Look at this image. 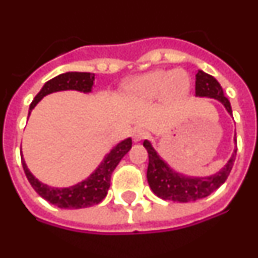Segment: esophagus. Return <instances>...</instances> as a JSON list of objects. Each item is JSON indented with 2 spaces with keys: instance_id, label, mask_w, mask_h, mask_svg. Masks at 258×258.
Masks as SVG:
<instances>
[{
  "instance_id": "1",
  "label": "esophagus",
  "mask_w": 258,
  "mask_h": 258,
  "mask_svg": "<svg viewBox=\"0 0 258 258\" xmlns=\"http://www.w3.org/2000/svg\"><path fill=\"white\" fill-rule=\"evenodd\" d=\"M132 136H133V140L136 141V142H138V141L145 140L146 137L149 136V133H147V131L143 129V127H134Z\"/></svg>"
}]
</instances>
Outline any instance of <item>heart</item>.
<instances>
[{
    "label": "heart",
    "instance_id": "b5f03b06",
    "mask_svg": "<svg viewBox=\"0 0 258 258\" xmlns=\"http://www.w3.org/2000/svg\"><path fill=\"white\" fill-rule=\"evenodd\" d=\"M190 90V76L184 71H152L132 79L126 84L129 97L136 101H154L160 97L175 101Z\"/></svg>",
    "mask_w": 258,
    "mask_h": 258
}]
</instances>
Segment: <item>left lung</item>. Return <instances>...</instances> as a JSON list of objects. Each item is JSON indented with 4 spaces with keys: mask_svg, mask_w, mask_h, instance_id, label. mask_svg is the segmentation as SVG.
I'll return each instance as SVG.
<instances>
[{
    "mask_svg": "<svg viewBox=\"0 0 258 258\" xmlns=\"http://www.w3.org/2000/svg\"><path fill=\"white\" fill-rule=\"evenodd\" d=\"M195 94L197 97H208L217 99L225 106L227 112L232 115L231 104L225 97L220 83L211 75L199 71L195 81ZM236 138V137H235ZM236 142V140H235ZM145 149L149 152V168H147V181L155 195L164 200H173L178 203H188L211 195L226 181L232 169L236 156V149L227 164L220 172L209 177H187L177 173L159 156L149 141L143 142Z\"/></svg>",
    "mask_w": 258,
    "mask_h": 258,
    "instance_id": "1",
    "label": "left lung"
}]
</instances>
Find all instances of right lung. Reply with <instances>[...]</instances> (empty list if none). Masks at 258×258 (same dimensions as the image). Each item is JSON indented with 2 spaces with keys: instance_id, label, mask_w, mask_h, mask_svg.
I'll return each instance as SVG.
<instances>
[{
  "instance_id": "1",
  "label": "right lung",
  "mask_w": 258,
  "mask_h": 258,
  "mask_svg": "<svg viewBox=\"0 0 258 258\" xmlns=\"http://www.w3.org/2000/svg\"><path fill=\"white\" fill-rule=\"evenodd\" d=\"M94 74L89 72H66L54 79L49 80L42 89L40 90L35 99L32 101L29 106V113L36 107V104L47 94H51L54 92H60V90H79V92L90 93L94 85ZM132 149V140L126 138L122 142L111 150L108 155L104 157L101 165L89 175L88 178L83 182H79L75 186L66 188L50 187L47 184H44L38 181L35 175L29 172L27 168L26 161L23 160V169L26 173L27 178L32 187L35 188L36 192L41 198H44L49 203L56 206L58 208L66 209H80L88 208L101 203L106 198L109 188V182H111V174L120 163L122 157L127 154V151Z\"/></svg>"
}]
</instances>
